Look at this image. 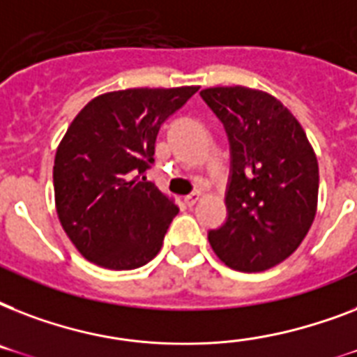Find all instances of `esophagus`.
<instances>
[{
    "label": "esophagus",
    "instance_id": "esophagus-1",
    "mask_svg": "<svg viewBox=\"0 0 357 357\" xmlns=\"http://www.w3.org/2000/svg\"><path fill=\"white\" fill-rule=\"evenodd\" d=\"M200 198H202V195L198 192V190H196V192H190L189 196H185V204H187V206H195L196 202L200 200Z\"/></svg>",
    "mask_w": 357,
    "mask_h": 357
}]
</instances>
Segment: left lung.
<instances>
[{
    "instance_id": "obj_1",
    "label": "left lung",
    "mask_w": 357,
    "mask_h": 357,
    "mask_svg": "<svg viewBox=\"0 0 357 357\" xmlns=\"http://www.w3.org/2000/svg\"><path fill=\"white\" fill-rule=\"evenodd\" d=\"M228 133V218L209 231L215 254L241 272H263L298 248L319 200V162L300 122L278 98L248 86L200 92Z\"/></svg>"
}]
</instances>
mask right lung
<instances>
[{"instance_id":"obj_1","label":"right lung","mask_w":357,"mask_h":357,"mask_svg":"<svg viewBox=\"0 0 357 357\" xmlns=\"http://www.w3.org/2000/svg\"><path fill=\"white\" fill-rule=\"evenodd\" d=\"M198 86L128 89L81 109L55 153L61 226L91 263L111 271L146 265L161 250L178 206L146 181L161 123Z\"/></svg>"}]
</instances>
